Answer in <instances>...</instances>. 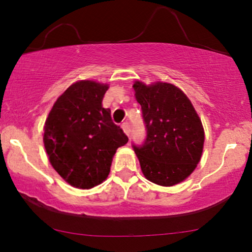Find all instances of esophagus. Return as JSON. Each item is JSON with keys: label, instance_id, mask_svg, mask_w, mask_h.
Segmentation results:
<instances>
[{"label": "esophagus", "instance_id": "obj_1", "mask_svg": "<svg viewBox=\"0 0 252 252\" xmlns=\"http://www.w3.org/2000/svg\"><path fill=\"white\" fill-rule=\"evenodd\" d=\"M122 129L125 131L127 137H130V123L129 122H123L122 123Z\"/></svg>", "mask_w": 252, "mask_h": 252}]
</instances>
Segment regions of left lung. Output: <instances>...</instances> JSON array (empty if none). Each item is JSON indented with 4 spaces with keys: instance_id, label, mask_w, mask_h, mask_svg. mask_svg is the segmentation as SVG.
Segmentation results:
<instances>
[{
    "instance_id": "1",
    "label": "left lung",
    "mask_w": 252,
    "mask_h": 252,
    "mask_svg": "<svg viewBox=\"0 0 252 252\" xmlns=\"http://www.w3.org/2000/svg\"><path fill=\"white\" fill-rule=\"evenodd\" d=\"M146 127L142 145L132 144L146 179L171 187L192 173L200 160L205 134L186 94L166 82H134Z\"/></svg>"
}]
</instances>
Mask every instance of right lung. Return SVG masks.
<instances>
[{
  "label": "right lung",
  "mask_w": 252,
  "mask_h": 252,
  "mask_svg": "<svg viewBox=\"0 0 252 252\" xmlns=\"http://www.w3.org/2000/svg\"><path fill=\"white\" fill-rule=\"evenodd\" d=\"M107 85L82 80L56 100L44 127V146L55 171L71 186L90 189L110 173L116 149L126 134L110 108L102 106Z\"/></svg>",
  "instance_id": "obj_1"
}]
</instances>
